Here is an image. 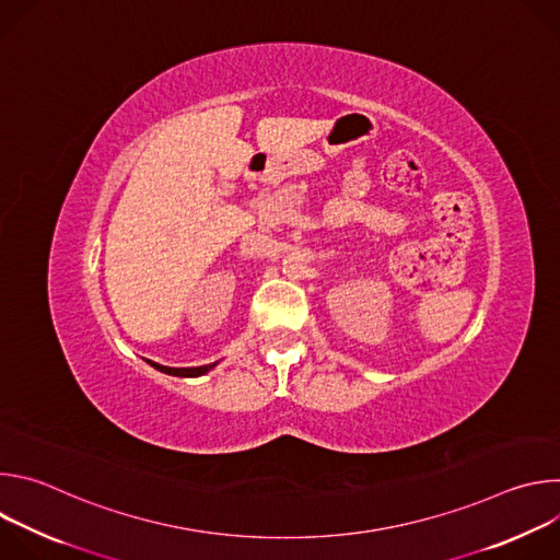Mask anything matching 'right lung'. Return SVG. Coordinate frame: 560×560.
Instances as JSON below:
<instances>
[{
	"label": "right lung",
	"mask_w": 560,
	"mask_h": 560,
	"mask_svg": "<svg viewBox=\"0 0 560 560\" xmlns=\"http://www.w3.org/2000/svg\"><path fill=\"white\" fill-rule=\"evenodd\" d=\"M145 363H150L154 370L164 372V374H171V376H188V378H192V376H203V374L210 372L219 361H214V363H210V365H199V368H168V365H159V363L148 361V359H145Z\"/></svg>",
	"instance_id": "add662e5"
}]
</instances>
